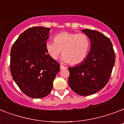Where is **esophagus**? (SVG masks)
I'll use <instances>...</instances> for the list:
<instances>
[{
  "label": "esophagus",
  "instance_id": "34e87169",
  "mask_svg": "<svg viewBox=\"0 0 124 124\" xmlns=\"http://www.w3.org/2000/svg\"><path fill=\"white\" fill-rule=\"evenodd\" d=\"M60 70H64V69H66V67L62 66V65H60Z\"/></svg>",
  "mask_w": 124,
  "mask_h": 124
}]
</instances>
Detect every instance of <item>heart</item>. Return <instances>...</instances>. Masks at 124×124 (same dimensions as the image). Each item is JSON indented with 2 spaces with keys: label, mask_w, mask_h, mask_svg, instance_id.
Returning <instances> with one entry per match:
<instances>
[{
  "label": "heart",
  "mask_w": 124,
  "mask_h": 124,
  "mask_svg": "<svg viewBox=\"0 0 124 124\" xmlns=\"http://www.w3.org/2000/svg\"><path fill=\"white\" fill-rule=\"evenodd\" d=\"M53 42L46 43V49L52 58L56 60L62 51L63 60L72 66L85 60L90 48V39L86 34L62 32L54 37Z\"/></svg>",
  "instance_id": "1"
}]
</instances>
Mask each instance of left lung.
Masks as SVG:
<instances>
[{
	"label": "left lung",
	"mask_w": 124,
	"mask_h": 124,
	"mask_svg": "<svg viewBox=\"0 0 124 124\" xmlns=\"http://www.w3.org/2000/svg\"><path fill=\"white\" fill-rule=\"evenodd\" d=\"M88 36L91 49L82 63L69 68L68 84L81 96L98 92L108 84L115 62V53L110 39L96 30L82 31Z\"/></svg>",
	"instance_id": "8db88e82"
}]
</instances>
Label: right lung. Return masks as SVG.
Returning a JSON list of instances; mask_svg holds the SVG:
<instances>
[{
  "instance_id": "add662e5",
  "label": "right lung",
  "mask_w": 124,
  "mask_h": 124,
  "mask_svg": "<svg viewBox=\"0 0 124 124\" xmlns=\"http://www.w3.org/2000/svg\"><path fill=\"white\" fill-rule=\"evenodd\" d=\"M51 28L32 27L20 35L10 53V71L14 81L27 96L44 98L52 90L60 64L46 49Z\"/></svg>"
}]
</instances>
